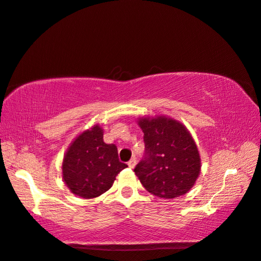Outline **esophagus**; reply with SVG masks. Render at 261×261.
<instances>
[{
	"label": "esophagus",
	"instance_id": "1",
	"mask_svg": "<svg viewBox=\"0 0 261 261\" xmlns=\"http://www.w3.org/2000/svg\"><path fill=\"white\" fill-rule=\"evenodd\" d=\"M127 164H128V166L130 167V169H133V167H134V166L136 165V159H135V158H133V159H132V160H130Z\"/></svg>",
	"mask_w": 261,
	"mask_h": 261
}]
</instances>
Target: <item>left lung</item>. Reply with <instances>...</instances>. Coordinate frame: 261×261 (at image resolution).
I'll return each instance as SVG.
<instances>
[{"mask_svg": "<svg viewBox=\"0 0 261 261\" xmlns=\"http://www.w3.org/2000/svg\"><path fill=\"white\" fill-rule=\"evenodd\" d=\"M138 125L144 133L145 155L134 172L143 187L164 199L189 192L200 175L201 159L187 127L165 116L142 117Z\"/></svg>", "mask_w": 261, "mask_h": 261, "instance_id": "1", "label": "left lung"}]
</instances>
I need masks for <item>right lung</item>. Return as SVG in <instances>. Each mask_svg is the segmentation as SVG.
Masks as SVG:
<instances>
[{
	"mask_svg": "<svg viewBox=\"0 0 261 261\" xmlns=\"http://www.w3.org/2000/svg\"><path fill=\"white\" fill-rule=\"evenodd\" d=\"M99 125L83 132L69 146L62 162V177L73 194L84 199L99 196L112 188L127 165L118 160L117 147L102 140Z\"/></svg>",
	"mask_w": 261,
	"mask_h": 261,
	"instance_id": "1",
	"label": "right lung"
}]
</instances>
